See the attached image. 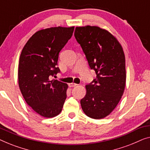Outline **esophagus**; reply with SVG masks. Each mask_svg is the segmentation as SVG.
<instances>
[{"instance_id": "34e87169", "label": "esophagus", "mask_w": 150, "mask_h": 150, "mask_svg": "<svg viewBox=\"0 0 150 150\" xmlns=\"http://www.w3.org/2000/svg\"><path fill=\"white\" fill-rule=\"evenodd\" d=\"M69 86H70V87H75V86H77V84L75 83H71L69 84Z\"/></svg>"}]
</instances>
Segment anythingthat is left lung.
Here are the masks:
<instances>
[{
	"label": "left lung",
	"instance_id": "1",
	"mask_svg": "<svg viewBox=\"0 0 150 150\" xmlns=\"http://www.w3.org/2000/svg\"><path fill=\"white\" fill-rule=\"evenodd\" d=\"M75 37L96 77L86 86L80 101L87 116L102 119L112 112L123 95L126 85L125 56L116 38L98 26L76 27Z\"/></svg>",
	"mask_w": 150,
	"mask_h": 150
}]
</instances>
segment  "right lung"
<instances>
[{"label": "right lung", "mask_w": 150, "mask_h": 150, "mask_svg": "<svg viewBox=\"0 0 150 150\" xmlns=\"http://www.w3.org/2000/svg\"><path fill=\"white\" fill-rule=\"evenodd\" d=\"M74 26L52 27L37 31L20 54L18 83L27 104L36 113L53 117L61 112L68 85L52 77L60 73L58 55L72 37Z\"/></svg>", "instance_id": "right-lung-1"}]
</instances>
